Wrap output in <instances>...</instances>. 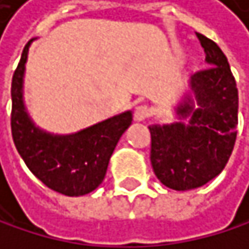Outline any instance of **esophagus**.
<instances>
[{"instance_id": "34e87169", "label": "esophagus", "mask_w": 249, "mask_h": 249, "mask_svg": "<svg viewBox=\"0 0 249 249\" xmlns=\"http://www.w3.org/2000/svg\"><path fill=\"white\" fill-rule=\"evenodd\" d=\"M151 116V109L147 105H138L133 111V119L136 122H144Z\"/></svg>"}]
</instances>
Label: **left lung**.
<instances>
[{"label": "left lung", "mask_w": 249, "mask_h": 249, "mask_svg": "<svg viewBox=\"0 0 249 249\" xmlns=\"http://www.w3.org/2000/svg\"><path fill=\"white\" fill-rule=\"evenodd\" d=\"M197 38L208 68L192 75L190 92L175 108L179 120L148 126L153 171L178 192L202 187L220 175L238 133V89L227 57L213 40L202 34Z\"/></svg>", "instance_id": "8db88e82"}]
</instances>
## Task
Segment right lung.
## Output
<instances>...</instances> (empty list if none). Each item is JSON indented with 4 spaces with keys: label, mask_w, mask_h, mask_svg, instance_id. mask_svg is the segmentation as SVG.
<instances>
[{
    "label": "right lung",
    "mask_w": 249,
    "mask_h": 249,
    "mask_svg": "<svg viewBox=\"0 0 249 249\" xmlns=\"http://www.w3.org/2000/svg\"><path fill=\"white\" fill-rule=\"evenodd\" d=\"M28 41L11 80V135L29 171L49 189L83 196L104 181L109 157L132 123V111L109 117L70 135H54L35 126L23 102Z\"/></svg>",
    "instance_id": "1"
}]
</instances>
